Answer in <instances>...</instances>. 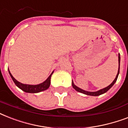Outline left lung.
Returning a JSON list of instances; mask_svg holds the SVG:
<instances>
[{
	"mask_svg": "<svg viewBox=\"0 0 128 128\" xmlns=\"http://www.w3.org/2000/svg\"><path fill=\"white\" fill-rule=\"evenodd\" d=\"M118 62H119V68H118V74H117V75H116V78L113 81V82H112V83L110 85L108 86V87L105 88H103V89L100 90H99V91H98V92H90L84 91V90H83L80 89V88H78L77 86H76L74 85V83H73V82H72V86H73V88H74V89L76 90V91L79 92H81V93L84 94H86V95L97 96H100V95H101V94H102L106 93V92H107L108 90H110V88H111L112 86L114 84H115V82H116V80H117V79H118V74H119V72H120V54H119V56H118Z\"/></svg>",
	"mask_w": 128,
	"mask_h": 128,
	"instance_id": "left-lung-1",
	"label": "left lung"
}]
</instances>
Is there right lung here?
<instances>
[{
  "label": "right lung",
  "mask_w": 128,
  "mask_h": 128,
  "mask_svg": "<svg viewBox=\"0 0 128 128\" xmlns=\"http://www.w3.org/2000/svg\"><path fill=\"white\" fill-rule=\"evenodd\" d=\"M53 73V72H52ZM52 73L50 74V76L47 78V80L46 81H44L43 83L38 85H28V84H22L20 82H18L16 79H15L12 74H10V72L9 71V74L10 75L11 78L12 79V80L14 82V84L18 86V87L23 90L25 92H28V93H38L40 92L44 91L46 90L49 88L50 85V78H51V76H52Z\"/></svg>",
  "instance_id": "1"
}]
</instances>
